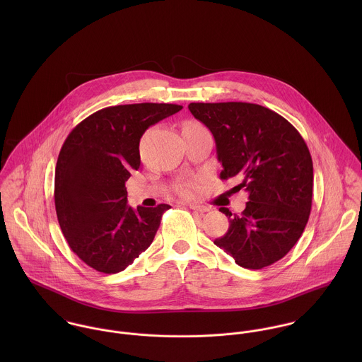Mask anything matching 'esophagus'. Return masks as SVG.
<instances>
[{"mask_svg": "<svg viewBox=\"0 0 362 362\" xmlns=\"http://www.w3.org/2000/svg\"><path fill=\"white\" fill-rule=\"evenodd\" d=\"M189 209H192L194 211H198V213H205L209 209L206 206H199V205H188Z\"/></svg>", "mask_w": 362, "mask_h": 362, "instance_id": "esophagus-1", "label": "esophagus"}]
</instances>
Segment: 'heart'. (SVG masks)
<instances>
[{"mask_svg":"<svg viewBox=\"0 0 362 362\" xmlns=\"http://www.w3.org/2000/svg\"><path fill=\"white\" fill-rule=\"evenodd\" d=\"M185 125H198L195 122H187ZM178 194L181 197H185V198H191L197 194V182L194 180H188L185 182H182L180 187H178Z\"/></svg>","mask_w":362,"mask_h":362,"instance_id":"obj_1","label":"heart"}]
</instances>
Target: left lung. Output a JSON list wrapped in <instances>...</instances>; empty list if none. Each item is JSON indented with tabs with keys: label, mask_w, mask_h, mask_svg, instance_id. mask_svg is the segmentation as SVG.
<instances>
[{
	"label": "left lung",
	"mask_w": 362,
	"mask_h": 362,
	"mask_svg": "<svg viewBox=\"0 0 362 362\" xmlns=\"http://www.w3.org/2000/svg\"><path fill=\"white\" fill-rule=\"evenodd\" d=\"M216 141L221 180L238 178L248 192L241 214L214 244L237 264L262 269L286 257L310 218L313 165L300 132L280 114L254 103H191Z\"/></svg>",
	"instance_id": "left-lung-1"
}]
</instances>
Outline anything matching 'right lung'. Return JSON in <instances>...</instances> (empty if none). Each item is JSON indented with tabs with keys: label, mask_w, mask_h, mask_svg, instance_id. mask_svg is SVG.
<instances>
[{
	"label": "right lung",
	"mask_w": 362,
	"mask_h": 362,
	"mask_svg": "<svg viewBox=\"0 0 362 362\" xmlns=\"http://www.w3.org/2000/svg\"><path fill=\"white\" fill-rule=\"evenodd\" d=\"M182 105L105 107L66 136L55 165L54 202L69 248L88 266L118 273L149 248L170 205H127L125 181L141 165L139 142L148 128Z\"/></svg>",
	"instance_id": "1"
}]
</instances>
